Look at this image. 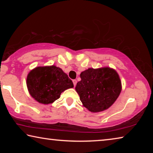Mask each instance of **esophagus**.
<instances>
[{
    "instance_id": "1",
    "label": "esophagus",
    "mask_w": 153,
    "mask_h": 153,
    "mask_svg": "<svg viewBox=\"0 0 153 153\" xmlns=\"http://www.w3.org/2000/svg\"><path fill=\"white\" fill-rule=\"evenodd\" d=\"M73 83H74V86H76V84H77V80H76V79H74V80H73Z\"/></svg>"
}]
</instances>
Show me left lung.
<instances>
[{"mask_svg":"<svg viewBox=\"0 0 153 153\" xmlns=\"http://www.w3.org/2000/svg\"><path fill=\"white\" fill-rule=\"evenodd\" d=\"M76 90L82 105L92 113L109 108L120 96L121 82L115 69L108 67L88 68L80 74Z\"/></svg>","mask_w":153,"mask_h":153,"instance_id":"obj_1","label":"left lung"}]
</instances>
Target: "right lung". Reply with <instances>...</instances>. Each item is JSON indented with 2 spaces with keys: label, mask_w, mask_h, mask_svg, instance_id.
I'll list each match as a JSON object with an SVG mask.
<instances>
[{
  "label": "right lung",
  "mask_w": 153,
  "mask_h": 153,
  "mask_svg": "<svg viewBox=\"0 0 153 153\" xmlns=\"http://www.w3.org/2000/svg\"><path fill=\"white\" fill-rule=\"evenodd\" d=\"M26 84L31 97L43 105L54 102L65 90L74 88L68 76L55 65L35 67L27 74Z\"/></svg>",
  "instance_id": "obj_1"
}]
</instances>
